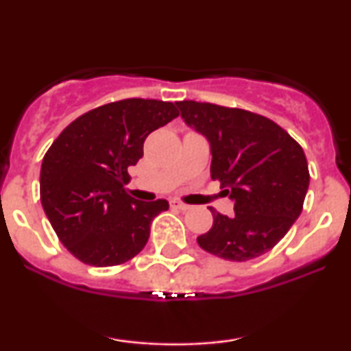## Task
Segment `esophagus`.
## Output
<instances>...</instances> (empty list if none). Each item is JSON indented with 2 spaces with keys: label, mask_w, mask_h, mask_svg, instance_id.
Returning <instances> with one entry per match:
<instances>
[{
  "label": "esophagus",
  "mask_w": 351,
  "mask_h": 351,
  "mask_svg": "<svg viewBox=\"0 0 351 351\" xmlns=\"http://www.w3.org/2000/svg\"><path fill=\"white\" fill-rule=\"evenodd\" d=\"M170 206L173 209H181V211H186V209L189 208L186 203H183V201H180V199H171L170 201Z\"/></svg>",
  "instance_id": "esophagus-1"
}]
</instances>
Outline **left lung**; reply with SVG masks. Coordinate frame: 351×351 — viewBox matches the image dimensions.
Masks as SVG:
<instances>
[{"instance_id": "obj_1", "label": "left lung", "mask_w": 351, "mask_h": 351, "mask_svg": "<svg viewBox=\"0 0 351 351\" xmlns=\"http://www.w3.org/2000/svg\"><path fill=\"white\" fill-rule=\"evenodd\" d=\"M181 117L211 143V178L234 199V215L215 208L201 249L244 263L287 234L304 208L310 173L302 147L267 117L209 102H176Z\"/></svg>"}]
</instances>
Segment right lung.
I'll list each match as a JSON object with an SVG mask.
<instances>
[{"mask_svg":"<svg viewBox=\"0 0 351 351\" xmlns=\"http://www.w3.org/2000/svg\"><path fill=\"white\" fill-rule=\"evenodd\" d=\"M180 115L173 102L123 99L86 112L60 132L41 165V203L59 241L80 263L120 265L150 237L153 217L167 199H134L128 167L143 142Z\"/></svg>","mask_w":351,"mask_h":351,"instance_id":"right-lung-1","label":"right lung"}]
</instances>
